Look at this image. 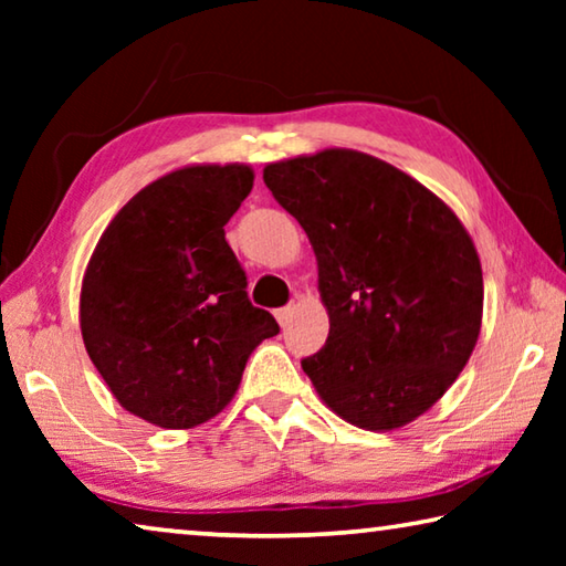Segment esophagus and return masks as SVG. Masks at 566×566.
I'll return each mask as SVG.
<instances>
[{"label": "esophagus", "instance_id": "obj_1", "mask_svg": "<svg viewBox=\"0 0 566 566\" xmlns=\"http://www.w3.org/2000/svg\"><path fill=\"white\" fill-rule=\"evenodd\" d=\"M292 314H294V306H282V310L274 312V317L282 324V327H286V322L292 319Z\"/></svg>", "mask_w": 566, "mask_h": 566}]
</instances>
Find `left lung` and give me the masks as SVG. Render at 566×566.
<instances>
[{
	"label": "left lung",
	"instance_id": "obj_1",
	"mask_svg": "<svg viewBox=\"0 0 566 566\" xmlns=\"http://www.w3.org/2000/svg\"><path fill=\"white\" fill-rule=\"evenodd\" d=\"M264 185L317 256L329 337L302 369L324 405L369 432L432 409L482 329V264L459 217L357 149L272 161Z\"/></svg>",
	"mask_w": 566,
	"mask_h": 566
}]
</instances>
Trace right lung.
Wrapping results in <instances>:
<instances>
[{
    "instance_id": "add662e5",
    "label": "right lung",
    "mask_w": 566,
    "mask_h": 566,
    "mask_svg": "<svg viewBox=\"0 0 566 566\" xmlns=\"http://www.w3.org/2000/svg\"><path fill=\"white\" fill-rule=\"evenodd\" d=\"M254 185L249 165H187L139 189L104 229L80 294L94 367L129 415L191 429L237 395L264 339L280 334L247 300L224 224Z\"/></svg>"
}]
</instances>
